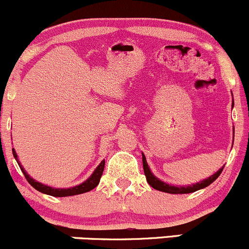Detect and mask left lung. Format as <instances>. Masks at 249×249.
Returning <instances> with one entry per match:
<instances>
[{
    "label": "left lung",
    "instance_id": "left-lung-1",
    "mask_svg": "<svg viewBox=\"0 0 249 249\" xmlns=\"http://www.w3.org/2000/svg\"><path fill=\"white\" fill-rule=\"evenodd\" d=\"M142 167H144L145 177H146V180H147L148 185H150L151 187H153L154 190H158V191H161V192L171 193V194L192 193V192H196V191H198V190H201V188L207 187L208 185L212 184L214 180L218 178V177L220 176V173H221L222 170H224V167H221L218 171V172L214 173L213 176H211L208 179L202 180L201 182H198V184H194V185H192V186L177 187V186H172V185L165 184V182H162L161 180H159L158 178H156V177H154L153 174L151 173L150 168H148V165H147V162H146V158H145L144 154H142Z\"/></svg>",
    "mask_w": 249,
    "mask_h": 249
}]
</instances>
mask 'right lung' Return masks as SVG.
I'll return each mask as SVG.
<instances>
[{
    "instance_id": "add662e5",
    "label": "right lung",
    "mask_w": 249,
    "mask_h": 249,
    "mask_svg": "<svg viewBox=\"0 0 249 249\" xmlns=\"http://www.w3.org/2000/svg\"><path fill=\"white\" fill-rule=\"evenodd\" d=\"M13 154L14 157H15L17 164H18L19 168H21V171L23 172L25 179L28 180V182L33 186L35 190L39 191V192L44 193V194H48V196H76V194H82V193H85V192H89V191L93 190L97 185L99 184V180H101V177L103 174V171H104V165H105V161L103 160L101 164L97 166V168L95 170V172L92 173V176L89 178L87 181H84L83 184L78 185V186H75V187H71V188H53L50 186H45V185L41 184V182L38 181H35L33 178H30L29 174L25 172V170L23 167L21 166V164H19V161L17 160V154L15 152V150H13Z\"/></svg>"
}]
</instances>
